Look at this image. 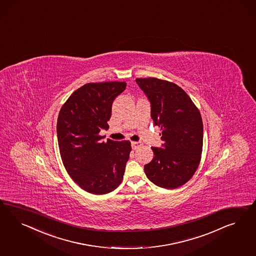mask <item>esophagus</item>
Here are the masks:
<instances>
[{"mask_svg": "<svg viewBox=\"0 0 256 256\" xmlns=\"http://www.w3.org/2000/svg\"><path fill=\"white\" fill-rule=\"evenodd\" d=\"M140 146H142V144H140V142H132V149L136 150V149H138Z\"/></svg>", "mask_w": 256, "mask_h": 256, "instance_id": "1", "label": "esophagus"}]
</instances>
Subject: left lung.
<instances>
[{
    "instance_id": "left-lung-1",
    "label": "left lung",
    "mask_w": 256,
    "mask_h": 256,
    "mask_svg": "<svg viewBox=\"0 0 256 256\" xmlns=\"http://www.w3.org/2000/svg\"><path fill=\"white\" fill-rule=\"evenodd\" d=\"M151 104V117L162 130V148L144 165L148 178L156 186L176 188L192 178L201 160L202 121L190 98L178 86L156 78H136Z\"/></svg>"
}]
</instances>
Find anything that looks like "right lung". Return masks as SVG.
<instances>
[{
    "instance_id": "add662e5",
    "label": "right lung",
    "mask_w": 256,
    "mask_h": 256,
    "mask_svg": "<svg viewBox=\"0 0 256 256\" xmlns=\"http://www.w3.org/2000/svg\"><path fill=\"white\" fill-rule=\"evenodd\" d=\"M126 86L124 82L86 84L60 110L57 138L62 164L89 194H108L123 180L130 142H103L100 132L108 130L112 102Z\"/></svg>"
}]
</instances>
